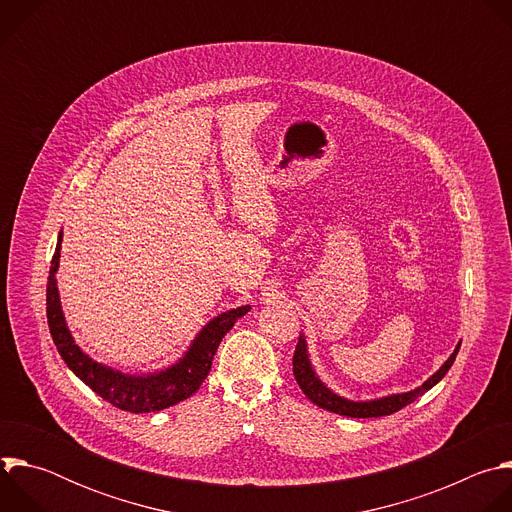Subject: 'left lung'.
<instances>
[{"mask_svg": "<svg viewBox=\"0 0 512 512\" xmlns=\"http://www.w3.org/2000/svg\"><path fill=\"white\" fill-rule=\"evenodd\" d=\"M462 344V342H460ZM460 344L456 346V350L452 352V356L442 364V369L433 373L421 387L407 391V393H399V395H389V397H381L375 401H348L336 393H332L314 373L312 364H310V356H308V346H306V338L300 336L298 338V346L294 352V377L300 385V389L304 391V395L316 403L318 407L338 413V415H346V417H383V415H391L403 407H407L409 403H413L417 397H421L425 391H429L433 385L440 383L446 373L450 371V367L456 360V354L460 350Z\"/></svg>", "mask_w": 512, "mask_h": 512, "instance_id": "8db88e82", "label": "left lung"}]
</instances>
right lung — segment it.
<instances>
[{
    "instance_id": "1",
    "label": "right lung",
    "mask_w": 512,
    "mask_h": 512,
    "mask_svg": "<svg viewBox=\"0 0 512 512\" xmlns=\"http://www.w3.org/2000/svg\"><path fill=\"white\" fill-rule=\"evenodd\" d=\"M60 243H62V231L58 235L56 251L50 263V275H48V287H46V316H48V328H50L52 340L62 360L66 362V367L107 403L129 413L162 411L196 393L202 381L206 379V375L210 373V364L218 344H221L225 334L235 326V322L241 316H245L251 308L241 306L237 310L223 312L221 316L210 320L198 332L188 352L166 371L141 375V377L113 371L105 367V364L93 360L89 354H85L79 348V344H75V338L70 336V330L64 322L58 287H56Z\"/></svg>"
}]
</instances>
